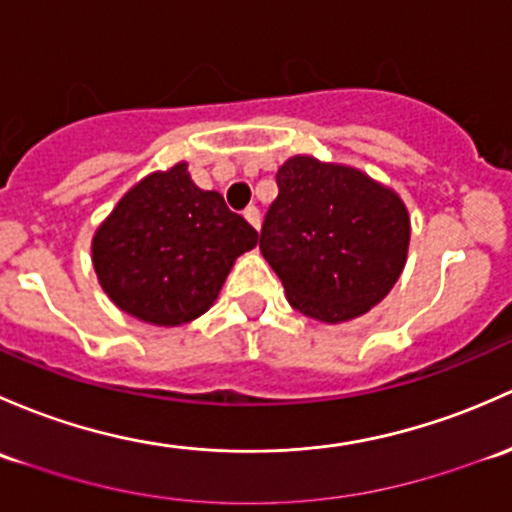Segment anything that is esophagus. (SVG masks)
<instances>
[{
    "label": "esophagus",
    "instance_id": "obj_1",
    "mask_svg": "<svg viewBox=\"0 0 512 512\" xmlns=\"http://www.w3.org/2000/svg\"><path fill=\"white\" fill-rule=\"evenodd\" d=\"M244 219L249 221V224L254 226V229L258 231V226H261V212H258L256 207H246V209H244Z\"/></svg>",
    "mask_w": 512,
    "mask_h": 512
}]
</instances>
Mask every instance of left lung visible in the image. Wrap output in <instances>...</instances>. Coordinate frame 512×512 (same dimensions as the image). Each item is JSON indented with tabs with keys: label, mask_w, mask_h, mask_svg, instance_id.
<instances>
[{
	"label": "left lung",
	"mask_w": 512,
	"mask_h": 512,
	"mask_svg": "<svg viewBox=\"0 0 512 512\" xmlns=\"http://www.w3.org/2000/svg\"><path fill=\"white\" fill-rule=\"evenodd\" d=\"M276 184L258 249L293 308L323 323L367 313L392 291L407 261L402 199L352 167L303 155L278 170Z\"/></svg>",
	"instance_id": "obj_1"
}]
</instances>
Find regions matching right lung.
Wrapping results in <instances>:
<instances>
[{"mask_svg":"<svg viewBox=\"0 0 512 512\" xmlns=\"http://www.w3.org/2000/svg\"><path fill=\"white\" fill-rule=\"evenodd\" d=\"M256 229L219 192H204L179 162L145 177L93 239V266L115 305L152 325L189 323L212 308Z\"/></svg>","mask_w":512,"mask_h":512,"instance_id":"obj_1","label":"right lung"}]
</instances>
